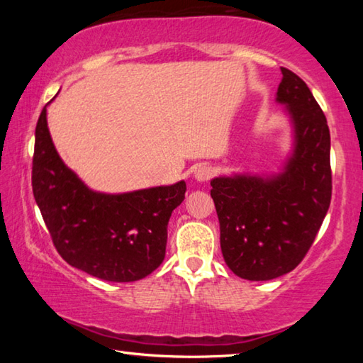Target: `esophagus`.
Returning a JSON list of instances; mask_svg holds the SVG:
<instances>
[{
  "instance_id": "obj_1",
  "label": "esophagus",
  "mask_w": 363,
  "mask_h": 363,
  "mask_svg": "<svg viewBox=\"0 0 363 363\" xmlns=\"http://www.w3.org/2000/svg\"><path fill=\"white\" fill-rule=\"evenodd\" d=\"M211 176H213V169L210 167H206V164H200V167L194 171V177L199 182H205L210 179Z\"/></svg>"
}]
</instances>
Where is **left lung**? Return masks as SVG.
<instances>
[{
	"mask_svg": "<svg viewBox=\"0 0 363 363\" xmlns=\"http://www.w3.org/2000/svg\"><path fill=\"white\" fill-rule=\"evenodd\" d=\"M280 70L275 101L291 126V150L280 171L211 179L224 261L251 281L281 277L303 261L331 200L327 118L303 79Z\"/></svg>",
	"mask_w": 363,
	"mask_h": 363,
	"instance_id": "obj_1",
	"label": "left lung"
}]
</instances>
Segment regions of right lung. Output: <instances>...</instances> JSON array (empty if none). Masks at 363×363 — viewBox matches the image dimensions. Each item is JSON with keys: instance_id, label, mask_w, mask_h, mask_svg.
I'll return each mask as SVG.
<instances>
[{"instance_id": "obj_1", "label": "right lung", "mask_w": 363, "mask_h": 363, "mask_svg": "<svg viewBox=\"0 0 363 363\" xmlns=\"http://www.w3.org/2000/svg\"><path fill=\"white\" fill-rule=\"evenodd\" d=\"M46 107L36 123L32 187L59 255L83 272L107 281H136L164 259L171 213L186 199V182L96 192L59 157Z\"/></svg>"}]
</instances>
